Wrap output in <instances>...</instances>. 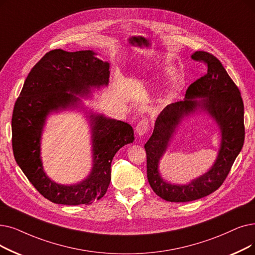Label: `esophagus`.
Listing matches in <instances>:
<instances>
[{
    "label": "esophagus",
    "mask_w": 255,
    "mask_h": 255,
    "mask_svg": "<svg viewBox=\"0 0 255 255\" xmlns=\"http://www.w3.org/2000/svg\"><path fill=\"white\" fill-rule=\"evenodd\" d=\"M149 130V121L147 119H143L141 121L138 122V124L136 125L135 127V131L137 135L141 136L146 133V132H148Z\"/></svg>",
    "instance_id": "1"
}]
</instances>
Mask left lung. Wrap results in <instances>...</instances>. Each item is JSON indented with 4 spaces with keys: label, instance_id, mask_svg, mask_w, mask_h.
<instances>
[{
    "label": "left lung",
    "instance_id": "8db88e82",
    "mask_svg": "<svg viewBox=\"0 0 255 255\" xmlns=\"http://www.w3.org/2000/svg\"><path fill=\"white\" fill-rule=\"evenodd\" d=\"M192 58L205 64L206 75L189 86L184 100L162 110L155 121L151 137L145 143L148 181L154 193L169 202H190L217 191L244 145V104L238 86L214 55L197 51ZM198 110L212 117L220 130L217 158L207 172L189 184L165 182L159 173V162L181 122Z\"/></svg>",
    "mask_w": 255,
    "mask_h": 255
}]
</instances>
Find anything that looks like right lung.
Instances as JSON below:
<instances>
[{"label":"right lung","mask_w":255,"mask_h":255,"mask_svg":"<svg viewBox=\"0 0 255 255\" xmlns=\"http://www.w3.org/2000/svg\"><path fill=\"white\" fill-rule=\"evenodd\" d=\"M91 50L47 53L31 70L13 108L12 149L16 163L33 186L53 203L91 204L101 199L112 179L116 153L133 142L134 132L126 122L93 113L79 98L109 83V62ZM83 111L92 134V170L75 185H60L45 174L40 157L41 135L47 116L63 110Z\"/></svg>","instance_id":"right-lung-1"}]
</instances>
